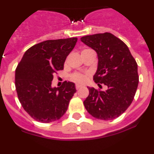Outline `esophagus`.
<instances>
[{"mask_svg": "<svg viewBox=\"0 0 154 154\" xmlns=\"http://www.w3.org/2000/svg\"><path fill=\"white\" fill-rule=\"evenodd\" d=\"M80 88H81V85H75V89H77V90H78L79 89H80Z\"/></svg>", "mask_w": 154, "mask_h": 154, "instance_id": "34e87169", "label": "esophagus"}]
</instances>
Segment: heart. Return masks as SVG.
<instances>
[{
  "instance_id": "b5f03b06",
  "label": "heart",
  "mask_w": 154,
  "mask_h": 154,
  "mask_svg": "<svg viewBox=\"0 0 154 154\" xmlns=\"http://www.w3.org/2000/svg\"><path fill=\"white\" fill-rule=\"evenodd\" d=\"M86 50L89 49H85L84 51H86ZM71 79L72 80V81L75 82H77V83L82 84L87 80V75L84 74H80V73H75V74L72 75Z\"/></svg>"
}]
</instances>
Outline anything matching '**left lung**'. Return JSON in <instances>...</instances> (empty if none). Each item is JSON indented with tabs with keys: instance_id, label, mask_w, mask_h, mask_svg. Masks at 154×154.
<instances>
[{
	"instance_id": "obj_1",
	"label": "left lung",
	"mask_w": 154,
	"mask_h": 154,
	"mask_svg": "<svg viewBox=\"0 0 154 154\" xmlns=\"http://www.w3.org/2000/svg\"><path fill=\"white\" fill-rule=\"evenodd\" d=\"M81 41L97 53L98 67L93 80L102 89L89 87L84 106L93 117L111 120L119 117L133 100L139 83L137 64L127 45L111 33L96 34Z\"/></svg>"
}]
</instances>
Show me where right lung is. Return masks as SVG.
<instances>
[{
    "label": "right lung",
    "mask_w": 154,
    "mask_h": 154,
    "mask_svg": "<svg viewBox=\"0 0 154 154\" xmlns=\"http://www.w3.org/2000/svg\"><path fill=\"white\" fill-rule=\"evenodd\" d=\"M77 38L48 40L27 50L15 70V88L24 109L35 120L51 123L65 113L76 92L75 83L65 81L51 87L53 75L62 70Z\"/></svg>",
    "instance_id": "add662e5"
}]
</instances>
